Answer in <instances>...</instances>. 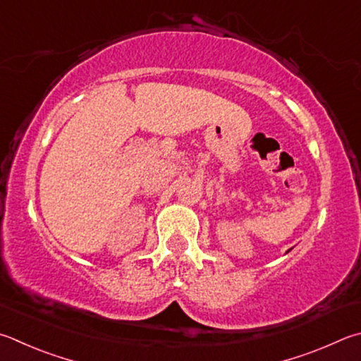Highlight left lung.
I'll return each mask as SVG.
<instances>
[{"instance_id":"1","label":"left lung","mask_w":361,"mask_h":361,"mask_svg":"<svg viewBox=\"0 0 361 361\" xmlns=\"http://www.w3.org/2000/svg\"><path fill=\"white\" fill-rule=\"evenodd\" d=\"M287 252H289V251H287Z\"/></svg>"}]
</instances>
